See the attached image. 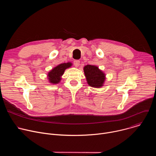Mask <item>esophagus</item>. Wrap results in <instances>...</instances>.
Listing matches in <instances>:
<instances>
[{"label":"esophagus","mask_w":156,"mask_h":156,"mask_svg":"<svg viewBox=\"0 0 156 156\" xmlns=\"http://www.w3.org/2000/svg\"><path fill=\"white\" fill-rule=\"evenodd\" d=\"M80 62L79 60H75L74 61V65L76 66V67H78V66L80 65Z\"/></svg>","instance_id":"esophagus-1"}]
</instances>
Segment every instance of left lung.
<instances>
[{"mask_svg":"<svg viewBox=\"0 0 156 156\" xmlns=\"http://www.w3.org/2000/svg\"><path fill=\"white\" fill-rule=\"evenodd\" d=\"M84 73L88 85L96 88L102 87L105 83V74L98 66L94 65H87L83 67Z\"/></svg>","mask_w":156,"mask_h":156,"instance_id":"left-lung-1","label":"left lung"}]
</instances>
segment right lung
<instances>
[{
	"instance_id": "add662e5",
	"label": "right lung",
	"mask_w": 156,
	"mask_h": 156,
	"mask_svg": "<svg viewBox=\"0 0 156 156\" xmlns=\"http://www.w3.org/2000/svg\"><path fill=\"white\" fill-rule=\"evenodd\" d=\"M73 63L72 62H67L60 63L54 67L47 75L48 80L49 83L52 84H58L62 80V76L63 75L65 70L71 67Z\"/></svg>"
}]
</instances>
